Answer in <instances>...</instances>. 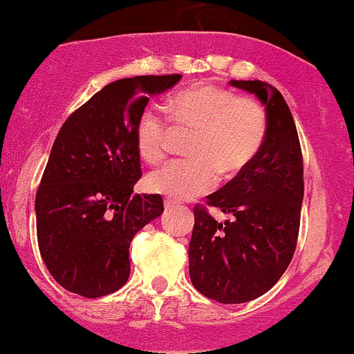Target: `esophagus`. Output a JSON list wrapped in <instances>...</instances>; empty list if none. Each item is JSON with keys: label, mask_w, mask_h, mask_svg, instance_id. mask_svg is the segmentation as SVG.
Returning <instances> with one entry per match:
<instances>
[{"label": "esophagus", "mask_w": 354, "mask_h": 354, "mask_svg": "<svg viewBox=\"0 0 354 354\" xmlns=\"http://www.w3.org/2000/svg\"><path fill=\"white\" fill-rule=\"evenodd\" d=\"M174 207H178V203L173 201V199H165V209H174Z\"/></svg>", "instance_id": "esophagus-1"}]
</instances>
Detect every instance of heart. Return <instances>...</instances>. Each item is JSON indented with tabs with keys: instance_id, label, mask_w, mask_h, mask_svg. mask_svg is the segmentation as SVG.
I'll use <instances>...</instances> for the list:
<instances>
[{
	"instance_id": "obj_1",
	"label": "heart",
	"mask_w": 354,
	"mask_h": 354,
	"mask_svg": "<svg viewBox=\"0 0 354 354\" xmlns=\"http://www.w3.org/2000/svg\"><path fill=\"white\" fill-rule=\"evenodd\" d=\"M174 130L191 133L189 160L173 161L147 178L148 189L183 201L206 193L218 181L241 174L252 165L267 136V113L257 100L214 84H194L168 102ZM173 129L163 115L147 107L135 123V142L148 165L169 153Z\"/></svg>"
}]
</instances>
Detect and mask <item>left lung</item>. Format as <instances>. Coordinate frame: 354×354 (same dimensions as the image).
I'll return each instance as SVG.
<instances>
[{
  "mask_svg": "<svg viewBox=\"0 0 354 354\" xmlns=\"http://www.w3.org/2000/svg\"><path fill=\"white\" fill-rule=\"evenodd\" d=\"M266 105L267 136L249 168L194 206L191 282L219 304H244L269 292L292 262L304 199V156L287 102L262 80H231ZM218 207L233 219L218 223Z\"/></svg>",
  "mask_w": 354,
  "mask_h": 354,
  "instance_id": "obj_1",
  "label": "left lung"
}]
</instances>
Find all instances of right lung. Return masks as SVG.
Listing matches in <instances>:
<instances>
[{"label":"right lung","mask_w":354,"mask_h":354,"mask_svg":"<svg viewBox=\"0 0 354 354\" xmlns=\"http://www.w3.org/2000/svg\"><path fill=\"white\" fill-rule=\"evenodd\" d=\"M180 79L115 80L72 112L55 136L36 193V231L42 261L66 290L99 299L129 280L131 239L165 209L160 194H133L142 178L135 123L147 93Z\"/></svg>","instance_id":"1"}]
</instances>
